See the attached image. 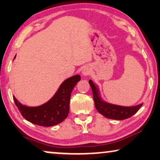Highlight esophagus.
I'll use <instances>...</instances> for the list:
<instances>
[{
    "label": "esophagus",
    "instance_id": "esophagus-1",
    "mask_svg": "<svg viewBox=\"0 0 160 160\" xmlns=\"http://www.w3.org/2000/svg\"><path fill=\"white\" fill-rule=\"evenodd\" d=\"M90 68H89L88 67H85L84 69L82 70V74L84 75V76H89V74H90Z\"/></svg>",
    "mask_w": 160,
    "mask_h": 160
}]
</instances>
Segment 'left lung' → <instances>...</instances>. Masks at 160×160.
Wrapping results in <instances>:
<instances>
[{
  "label": "left lung",
  "mask_w": 160,
  "mask_h": 160,
  "mask_svg": "<svg viewBox=\"0 0 160 160\" xmlns=\"http://www.w3.org/2000/svg\"><path fill=\"white\" fill-rule=\"evenodd\" d=\"M89 83L90 84L92 90L93 99L95 101L96 109L98 112L108 119L116 120L128 119L132 115H134L143 105V103H141L135 106L126 107L108 103V102L102 100V98H100L99 89L98 88L97 86H95L92 81L89 80Z\"/></svg>",
  "instance_id": "1"
}]
</instances>
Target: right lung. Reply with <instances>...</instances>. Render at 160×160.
I'll use <instances>...</instances> for the list:
<instances>
[{
	"instance_id": "right-lung-1",
	"label": "right lung",
	"mask_w": 160,
	"mask_h": 160,
	"mask_svg": "<svg viewBox=\"0 0 160 160\" xmlns=\"http://www.w3.org/2000/svg\"><path fill=\"white\" fill-rule=\"evenodd\" d=\"M80 80L79 75L67 78L61 84L53 97L49 101L39 106H24L14 96L13 98L22 116L26 120L39 126L52 127L61 123L68 117L72 90Z\"/></svg>"
}]
</instances>
